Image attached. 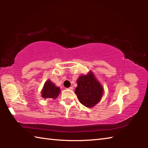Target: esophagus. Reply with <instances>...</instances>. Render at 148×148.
Returning <instances> with one entry per match:
<instances>
[{
	"mask_svg": "<svg viewBox=\"0 0 148 148\" xmlns=\"http://www.w3.org/2000/svg\"><path fill=\"white\" fill-rule=\"evenodd\" d=\"M67 89H69V90H73V87H70L69 88H67Z\"/></svg>",
	"mask_w": 148,
	"mask_h": 148,
	"instance_id": "1",
	"label": "esophagus"
}]
</instances>
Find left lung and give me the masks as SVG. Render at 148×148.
I'll return each mask as SVG.
<instances>
[{"instance_id": "1", "label": "left lung", "mask_w": 148, "mask_h": 148, "mask_svg": "<svg viewBox=\"0 0 148 148\" xmlns=\"http://www.w3.org/2000/svg\"><path fill=\"white\" fill-rule=\"evenodd\" d=\"M77 84L75 93L84 106L93 107L101 101L103 87L92 72L86 75H81L77 80Z\"/></svg>"}]
</instances>
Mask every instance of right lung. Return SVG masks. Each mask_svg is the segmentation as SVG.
I'll return each instance as SVG.
<instances>
[{
    "label": "right lung",
    "instance_id": "add662e5",
    "mask_svg": "<svg viewBox=\"0 0 148 148\" xmlns=\"http://www.w3.org/2000/svg\"><path fill=\"white\" fill-rule=\"evenodd\" d=\"M60 92L61 90L59 87L56 86L51 80H47L42 90V97L44 99H56L59 96Z\"/></svg>",
    "mask_w": 148,
    "mask_h": 148
}]
</instances>
